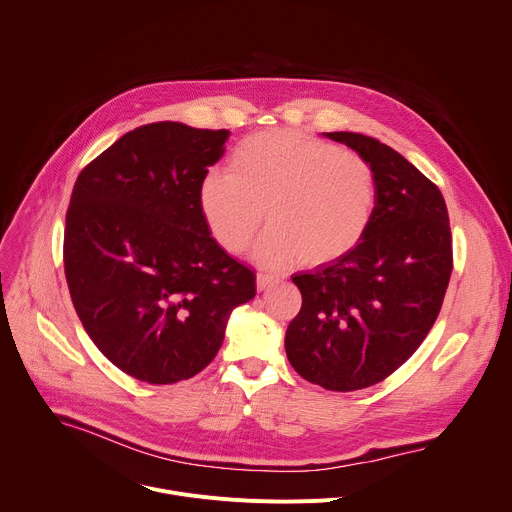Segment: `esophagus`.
I'll return each instance as SVG.
<instances>
[{"label": "esophagus", "mask_w": 512, "mask_h": 512, "mask_svg": "<svg viewBox=\"0 0 512 512\" xmlns=\"http://www.w3.org/2000/svg\"><path fill=\"white\" fill-rule=\"evenodd\" d=\"M273 283H277V279H275V277L265 275V273H257V289H259V291L269 289Z\"/></svg>", "instance_id": "34e87169"}]
</instances>
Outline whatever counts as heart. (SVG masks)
<instances>
[{
    "label": "heart",
    "instance_id": "obj_1",
    "mask_svg": "<svg viewBox=\"0 0 512 512\" xmlns=\"http://www.w3.org/2000/svg\"><path fill=\"white\" fill-rule=\"evenodd\" d=\"M377 200L371 164L354 152L298 131L273 129L243 139L229 172L198 186L208 233L231 255L249 249L267 212L271 227L255 259L267 267L332 263L367 233Z\"/></svg>",
    "mask_w": 512,
    "mask_h": 512
}]
</instances>
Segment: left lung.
Returning a JSON list of instances; mask_svg holds the SVG:
<instances>
[{
  "label": "left lung",
  "instance_id": "1",
  "mask_svg": "<svg viewBox=\"0 0 512 512\" xmlns=\"http://www.w3.org/2000/svg\"><path fill=\"white\" fill-rule=\"evenodd\" d=\"M326 137L371 164L377 200L350 253L291 277L302 310L285 352L300 377L346 393L385 381L425 340L450 283L452 233L440 188L399 152L362 133Z\"/></svg>",
  "mask_w": 512,
  "mask_h": 512
}]
</instances>
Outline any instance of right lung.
Returning <instances> with one entry per match:
<instances>
[{"label": "right lung", "instance_id": "add662e5", "mask_svg": "<svg viewBox=\"0 0 512 512\" xmlns=\"http://www.w3.org/2000/svg\"><path fill=\"white\" fill-rule=\"evenodd\" d=\"M227 129L141 125L79 174L66 210L64 275L87 334L117 369L150 385L198 375L255 273L210 237L198 186Z\"/></svg>", "mask_w": 512, "mask_h": 512}]
</instances>
